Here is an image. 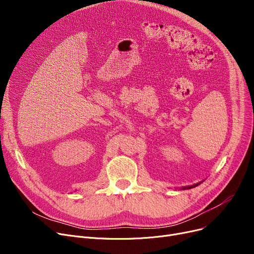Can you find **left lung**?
<instances>
[{
    "mask_svg": "<svg viewBox=\"0 0 254 254\" xmlns=\"http://www.w3.org/2000/svg\"><path fill=\"white\" fill-rule=\"evenodd\" d=\"M202 182H203V181H202ZM202 182H197V183H195V184H193V185H189V186H183V188H181V190H190V189H192V188H195V186L199 185V184H201Z\"/></svg>",
    "mask_w": 254,
    "mask_h": 254,
    "instance_id": "obj_1",
    "label": "left lung"
}]
</instances>
